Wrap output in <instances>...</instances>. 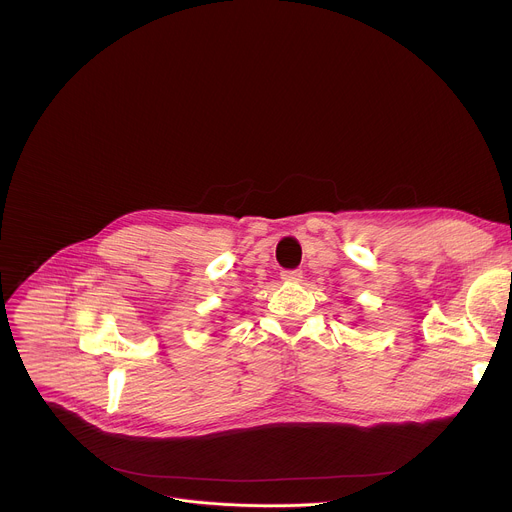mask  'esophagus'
<instances>
[{
    "instance_id": "1",
    "label": "esophagus",
    "mask_w": 512,
    "mask_h": 512,
    "mask_svg": "<svg viewBox=\"0 0 512 512\" xmlns=\"http://www.w3.org/2000/svg\"><path fill=\"white\" fill-rule=\"evenodd\" d=\"M302 277H304V273L300 271V269H283L281 271V279L283 281H302Z\"/></svg>"
}]
</instances>
